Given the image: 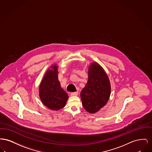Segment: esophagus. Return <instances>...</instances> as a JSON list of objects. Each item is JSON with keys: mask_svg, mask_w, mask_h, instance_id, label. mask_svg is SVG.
<instances>
[{"mask_svg": "<svg viewBox=\"0 0 152 152\" xmlns=\"http://www.w3.org/2000/svg\"><path fill=\"white\" fill-rule=\"evenodd\" d=\"M78 91H75V92H72V93H71V96H77V95H78Z\"/></svg>", "mask_w": 152, "mask_h": 152, "instance_id": "obj_1", "label": "esophagus"}]
</instances>
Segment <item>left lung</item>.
Listing matches in <instances>:
<instances>
[{"label": "left lung", "mask_w": 152, "mask_h": 152, "mask_svg": "<svg viewBox=\"0 0 152 152\" xmlns=\"http://www.w3.org/2000/svg\"><path fill=\"white\" fill-rule=\"evenodd\" d=\"M88 83L80 93L82 105L90 113L99 111L107 102L111 87L102 67L94 62L88 69Z\"/></svg>", "instance_id": "8db88e82"}]
</instances>
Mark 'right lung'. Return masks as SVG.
Instances as JSON below:
<instances>
[{
    "mask_svg": "<svg viewBox=\"0 0 152 152\" xmlns=\"http://www.w3.org/2000/svg\"><path fill=\"white\" fill-rule=\"evenodd\" d=\"M51 67L54 70L49 69L44 76L39 87V96L46 106L51 110H58L64 107L69 96L61 87L56 65H52Z\"/></svg>",
    "mask_w": 152,
    "mask_h": 152,
    "instance_id": "add662e5",
    "label": "right lung"
}]
</instances>
